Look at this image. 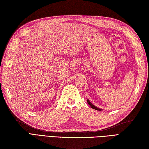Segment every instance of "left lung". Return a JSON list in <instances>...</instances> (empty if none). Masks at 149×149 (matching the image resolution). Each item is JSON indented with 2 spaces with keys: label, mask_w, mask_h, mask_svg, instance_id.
Returning <instances> with one entry per match:
<instances>
[{
  "label": "left lung",
  "mask_w": 149,
  "mask_h": 149,
  "mask_svg": "<svg viewBox=\"0 0 149 149\" xmlns=\"http://www.w3.org/2000/svg\"><path fill=\"white\" fill-rule=\"evenodd\" d=\"M87 102H88V104H89V105L91 106V108H93V109H96V110H98V111H101V109H100L98 108V107H97L95 106L94 105H93V104H91V103L90 102V100H87Z\"/></svg>",
  "instance_id": "8db88e82"
}]
</instances>
